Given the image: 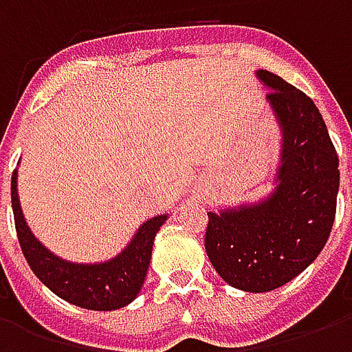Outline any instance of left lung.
Wrapping results in <instances>:
<instances>
[{
	"instance_id": "8db88e82",
	"label": "left lung",
	"mask_w": 352,
	"mask_h": 352,
	"mask_svg": "<svg viewBox=\"0 0 352 352\" xmlns=\"http://www.w3.org/2000/svg\"><path fill=\"white\" fill-rule=\"evenodd\" d=\"M280 130L272 190L256 201L209 211L206 251L230 287L270 292L298 277L324 249L340 190V160L311 98L258 69Z\"/></svg>"
}]
</instances>
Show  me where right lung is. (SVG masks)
Here are the masks:
<instances>
[{
	"label": "right lung",
	"instance_id": "obj_1",
	"mask_svg": "<svg viewBox=\"0 0 352 352\" xmlns=\"http://www.w3.org/2000/svg\"><path fill=\"white\" fill-rule=\"evenodd\" d=\"M11 201L20 249L37 279L58 298L92 311L120 309L138 298L151 264L154 237L169 219V214L164 213L143 222L128 245L113 258L72 262L47 249L28 226L20 207L19 169H14L11 179Z\"/></svg>",
	"mask_w": 352,
	"mask_h": 352
}]
</instances>
